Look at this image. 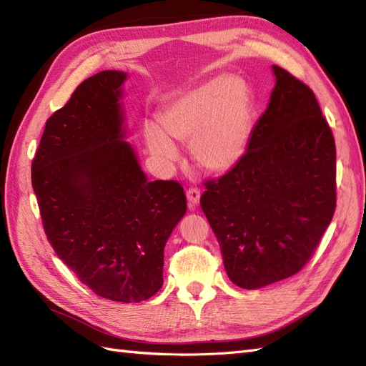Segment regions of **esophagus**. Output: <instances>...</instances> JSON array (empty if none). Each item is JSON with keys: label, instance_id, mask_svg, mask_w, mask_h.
I'll list each match as a JSON object with an SVG mask.
<instances>
[{"label": "esophagus", "instance_id": "obj_1", "mask_svg": "<svg viewBox=\"0 0 366 366\" xmlns=\"http://www.w3.org/2000/svg\"><path fill=\"white\" fill-rule=\"evenodd\" d=\"M185 195H187V201H189V207H190V209L197 207V206L199 204L201 192H199L198 189H189L187 193H185Z\"/></svg>", "mask_w": 366, "mask_h": 366}]
</instances>
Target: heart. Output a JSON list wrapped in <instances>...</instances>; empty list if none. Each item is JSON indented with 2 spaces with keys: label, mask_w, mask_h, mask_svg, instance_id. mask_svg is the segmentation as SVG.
I'll list each match as a JSON object with an SVG mask.
<instances>
[{
  "label": "heart",
  "mask_w": 366,
  "mask_h": 366,
  "mask_svg": "<svg viewBox=\"0 0 366 366\" xmlns=\"http://www.w3.org/2000/svg\"><path fill=\"white\" fill-rule=\"evenodd\" d=\"M252 102L247 83L236 75L197 84L159 113V126L144 124L152 157L169 165L179 157L173 142L189 143L192 160L211 174H223L242 160L250 138Z\"/></svg>",
  "instance_id": "heart-1"
}]
</instances>
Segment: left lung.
I'll list each match as a JSON object with an SVG mask.
<instances>
[{"label":"left lung","instance_id":"obj_1","mask_svg":"<svg viewBox=\"0 0 366 366\" xmlns=\"http://www.w3.org/2000/svg\"><path fill=\"white\" fill-rule=\"evenodd\" d=\"M272 72L275 88L242 160L201 197L224 270L244 290L297 274L337 206L335 139L320 104L285 69Z\"/></svg>","mask_w":366,"mask_h":366}]
</instances>
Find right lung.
I'll use <instances>...</instances> for the list:
<instances>
[{
	"label": "right lung",
	"mask_w": 366,
	"mask_h": 366,
	"mask_svg": "<svg viewBox=\"0 0 366 366\" xmlns=\"http://www.w3.org/2000/svg\"><path fill=\"white\" fill-rule=\"evenodd\" d=\"M127 76H89L50 116L31 181L58 258L100 297L137 303L163 285V250L187 199L176 181H147L126 142Z\"/></svg>",
	"instance_id": "obj_1"
}]
</instances>
